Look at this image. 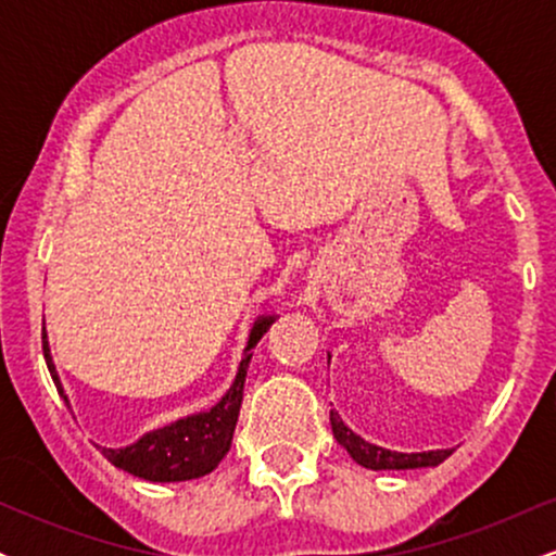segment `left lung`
I'll use <instances>...</instances> for the list:
<instances>
[{
	"label": "left lung",
	"instance_id": "obj_1",
	"mask_svg": "<svg viewBox=\"0 0 556 556\" xmlns=\"http://www.w3.org/2000/svg\"><path fill=\"white\" fill-rule=\"evenodd\" d=\"M329 420H331V431H334L337 442H340L344 450H348V455L353 457L358 465H363V468H371V470L433 468V465L444 463L446 457L452 455V450L410 452V455H407V452H392V450H384V446H376L371 442H366V439H361L358 433L350 431L334 410L329 413Z\"/></svg>",
	"mask_w": 556,
	"mask_h": 556
}]
</instances>
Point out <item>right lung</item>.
Segmentation results:
<instances>
[{"label": "right lung", "instance_id": "1", "mask_svg": "<svg viewBox=\"0 0 556 556\" xmlns=\"http://www.w3.org/2000/svg\"><path fill=\"white\" fill-rule=\"evenodd\" d=\"M274 316H261L253 324L251 337H248V348L242 353L238 376H235L232 387L222 397L212 410L195 413V416L180 418L175 424L164 426V429L149 431L140 437L136 444L123 446V450H110V446H99L101 455L110 460L114 468L127 470V473L146 478V481H190V478H201L212 473L222 457L227 455L232 446L235 424L240 416V402H242V387H245L248 363L253 358V348H256L266 329L271 327ZM43 358H47L49 374H52L56 389L65 397L60 384V376L52 363V353H49L47 331H43ZM67 402V397H65Z\"/></svg>", "mask_w": 556, "mask_h": 556}]
</instances>
